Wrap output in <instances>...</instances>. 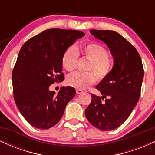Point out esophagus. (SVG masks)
I'll use <instances>...</instances> for the list:
<instances>
[{"label": "esophagus", "mask_w": 155, "mask_h": 155, "mask_svg": "<svg viewBox=\"0 0 155 155\" xmlns=\"http://www.w3.org/2000/svg\"><path fill=\"white\" fill-rule=\"evenodd\" d=\"M76 93H77V94H81V93H82V92H84V90H79V89H78V90H76Z\"/></svg>", "instance_id": "esophagus-1"}]
</instances>
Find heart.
Instances as JSON below:
<instances>
[{"label": "heart", "mask_w": 155, "mask_h": 155, "mask_svg": "<svg viewBox=\"0 0 155 155\" xmlns=\"http://www.w3.org/2000/svg\"><path fill=\"white\" fill-rule=\"evenodd\" d=\"M81 52L75 47H68L62 57V65L67 71L75 70L79 54L89 60L87 71L92 72H75L66 78V84L72 87L83 90L95 84L97 78L104 81L113 70V63L108 58V51L102 44L91 42L80 48Z\"/></svg>", "instance_id": "b5f03b06"}]
</instances>
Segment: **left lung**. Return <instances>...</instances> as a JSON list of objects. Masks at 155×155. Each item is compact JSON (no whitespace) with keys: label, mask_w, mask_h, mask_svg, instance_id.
Segmentation results:
<instances>
[{"label":"left lung","mask_w":155,"mask_h":155,"mask_svg":"<svg viewBox=\"0 0 155 155\" xmlns=\"http://www.w3.org/2000/svg\"><path fill=\"white\" fill-rule=\"evenodd\" d=\"M90 33L107 44L114 67L108 78L96 87L102 97L91 94L85 116L96 128L110 131L123 124L136 106L144 71L138 51L120 33L106 30H91Z\"/></svg>","instance_id":"1"}]
</instances>
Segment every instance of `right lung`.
Returning <instances> with one entry per match:
<instances>
[{"label": "right lung", "mask_w": 155, "mask_h": 155, "mask_svg": "<svg viewBox=\"0 0 155 155\" xmlns=\"http://www.w3.org/2000/svg\"><path fill=\"white\" fill-rule=\"evenodd\" d=\"M84 35L76 30L52 28L32 37L21 48L12 71L14 98L24 118L35 128L54 126L75 96L72 87H62L56 96L49 87L64 79V51Z\"/></svg>", "instance_id": "add662e5"}]
</instances>
